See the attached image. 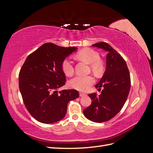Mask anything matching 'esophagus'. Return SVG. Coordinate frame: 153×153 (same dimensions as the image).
Listing matches in <instances>:
<instances>
[{"label": "esophagus", "mask_w": 153, "mask_h": 153, "mask_svg": "<svg viewBox=\"0 0 153 153\" xmlns=\"http://www.w3.org/2000/svg\"><path fill=\"white\" fill-rule=\"evenodd\" d=\"M79 94H80V96H84L86 95V94L83 93V92H80Z\"/></svg>", "instance_id": "1"}]
</instances>
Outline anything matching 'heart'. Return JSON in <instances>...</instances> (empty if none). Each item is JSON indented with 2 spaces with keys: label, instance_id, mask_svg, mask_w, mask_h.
Here are the masks:
<instances>
[{
  "label": "heart",
  "instance_id": "obj_1",
  "mask_svg": "<svg viewBox=\"0 0 153 153\" xmlns=\"http://www.w3.org/2000/svg\"><path fill=\"white\" fill-rule=\"evenodd\" d=\"M76 57L90 64L92 71L96 75H100L103 72L104 63L100 59V55L96 50L92 48H86L78 52ZM61 68L64 73L68 76H72L75 72L73 62L70 58H66L63 60ZM94 82L95 78L92 75H77L69 81V85L73 89L85 92L89 90Z\"/></svg>",
  "mask_w": 153,
  "mask_h": 153
}]
</instances>
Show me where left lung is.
Masks as SVG:
<instances>
[{"mask_svg":"<svg viewBox=\"0 0 153 153\" xmlns=\"http://www.w3.org/2000/svg\"><path fill=\"white\" fill-rule=\"evenodd\" d=\"M93 47L107 51L106 71L95 87L101 94H89L92 103L84 110L85 116L95 123L108 121L116 115L126 102L131 87L130 75L125 60L116 50L105 42L97 43Z\"/></svg>","mask_w":153,"mask_h":153,"instance_id":"obj_1","label":"left lung"}]
</instances>
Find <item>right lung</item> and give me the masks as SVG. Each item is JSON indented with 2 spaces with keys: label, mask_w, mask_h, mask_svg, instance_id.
<instances>
[{
  "label": "right lung",
  "mask_w": 153,
  "mask_h": 153,
  "mask_svg": "<svg viewBox=\"0 0 153 153\" xmlns=\"http://www.w3.org/2000/svg\"><path fill=\"white\" fill-rule=\"evenodd\" d=\"M76 47L52 43L29 55L19 73V89L26 108L37 121L51 124L64 118L69 101L79 96L75 89H57L66 84L61 64Z\"/></svg>",
  "instance_id": "right-lung-1"
}]
</instances>
